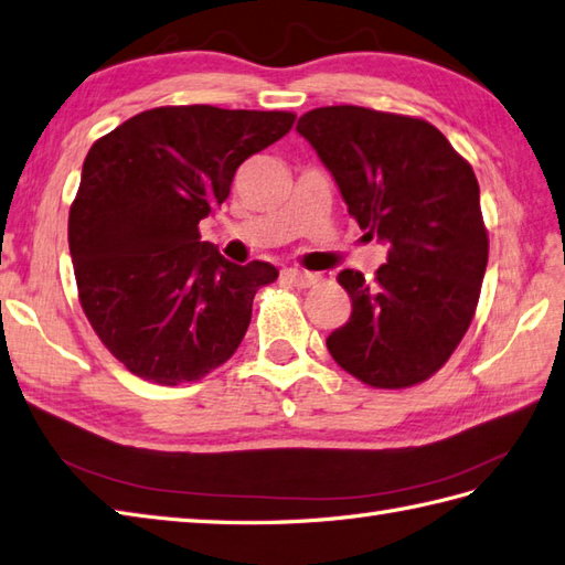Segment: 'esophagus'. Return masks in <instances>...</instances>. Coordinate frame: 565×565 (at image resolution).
Returning <instances> with one entry per match:
<instances>
[{
	"label": "esophagus",
	"mask_w": 565,
	"mask_h": 565,
	"mask_svg": "<svg viewBox=\"0 0 565 565\" xmlns=\"http://www.w3.org/2000/svg\"><path fill=\"white\" fill-rule=\"evenodd\" d=\"M282 280H287L290 285H295V287H301V290H305V287H311V285H316V275L313 273H307V270H297V268H287V270H282Z\"/></svg>",
	"instance_id": "1"
}]
</instances>
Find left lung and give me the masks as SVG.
Wrapping results in <instances>:
<instances>
[{"instance_id":"8db88e82","label":"left lung","mask_w":565,"mask_h":565,"mask_svg":"<svg viewBox=\"0 0 565 565\" xmlns=\"http://www.w3.org/2000/svg\"><path fill=\"white\" fill-rule=\"evenodd\" d=\"M297 131L348 213L388 242L374 280L338 275L352 316L328 335V352L366 386H417L460 345L484 280L489 235L470 162L434 124L356 105L311 109Z\"/></svg>"}]
</instances>
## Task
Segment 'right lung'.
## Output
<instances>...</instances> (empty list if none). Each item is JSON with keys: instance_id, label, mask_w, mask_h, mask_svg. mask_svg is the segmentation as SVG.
I'll use <instances>...</instances> for the list:
<instances>
[{"instance_id": "right-lung-1", "label": "right lung", "mask_w": 565, "mask_h": 565, "mask_svg": "<svg viewBox=\"0 0 565 565\" xmlns=\"http://www.w3.org/2000/svg\"><path fill=\"white\" fill-rule=\"evenodd\" d=\"M292 113L168 105L88 150L68 211L78 299L134 376L179 386L225 364L275 266H237L199 223L230 196L239 164L292 129Z\"/></svg>"}]
</instances>
